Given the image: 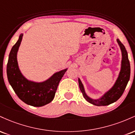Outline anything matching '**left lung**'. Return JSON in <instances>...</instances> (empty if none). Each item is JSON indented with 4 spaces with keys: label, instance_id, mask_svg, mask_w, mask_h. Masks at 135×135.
Instances as JSON below:
<instances>
[{
    "label": "left lung",
    "instance_id": "8db88e82",
    "mask_svg": "<svg viewBox=\"0 0 135 135\" xmlns=\"http://www.w3.org/2000/svg\"><path fill=\"white\" fill-rule=\"evenodd\" d=\"M117 41L122 51V60L121 70H120V74L115 84L108 92L104 94V96L102 97L101 99L95 100L88 97L85 93L83 84L79 79V85L80 89L84 97L88 102L93 105H97V106H105V105L111 104L118 100L123 94L129 80L131 70H130V63L128 56V52L124 46L122 44L121 42L119 39H117Z\"/></svg>",
    "mask_w": 135,
    "mask_h": 135
}]
</instances>
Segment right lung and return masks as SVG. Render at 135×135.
Returning <instances> with one entry per match:
<instances>
[{"mask_svg": "<svg viewBox=\"0 0 135 135\" xmlns=\"http://www.w3.org/2000/svg\"><path fill=\"white\" fill-rule=\"evenodd\" d=\"M23 34H21L9 53L7 65V79L20 100L33 107L44 106L53 100L59 83L66 69L56 73L43 83H37L28 80L20 72L17 62V52Z\"/></svg>", "mask_w": 135, "mask_h": 135, "instance_id": "obj_1", "label": "right lung"}]
</instances>
